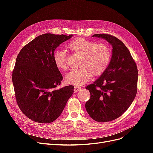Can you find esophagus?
Wrapping results in <instances>:
<instances>
[{
	"instance_id": "obj_1",
	"label": "esophagus",
	"mask_w": 153,
	"mask_h": 153,
	"mask_svg": "<svg viewBox=\"0 0 153 153\" xmlns=\"http://www.w3.org/2000/svg\"><path fill=\"white\" fill-rule=\"evenodd\" d=\"M81 89V87H79L78 86H75V88H74V92H77L78 91Z\"/></svg>"
}]
</instances>
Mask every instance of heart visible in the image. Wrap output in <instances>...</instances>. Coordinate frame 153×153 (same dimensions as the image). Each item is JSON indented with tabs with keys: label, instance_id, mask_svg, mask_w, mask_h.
I'll return each mask as SVG.
<instances>
[{
	"label": "heart",
	"instance_id": "b5f03b06",
	"mask_svg": "<svg viewBox=\"0 0 153 153\" xmlns=\"http://www.w3.org/2000/svg\"><path fill=\"white\" fill-rule=\"evenodd\" d=\"M67 47L74 53L81 56L79 66L66 76L67 84L80 86L89 82L92 76H98L105 72L112 57L109 46L105 43H96L82 38H76L69 43ZM53 61L56 67L61 70L68 69V55L63 50L55 51Z\"/></svg>",
	"mask_w": 153,
	"mask_h": 153
}]
</instances>
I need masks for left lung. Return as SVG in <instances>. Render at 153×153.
I'll use <instances>...</instances> for the list:
<instances>
[{
	"instance_id": "1",
	"label": "left lung",
	"mask_w": 153,
	"mask_h": 153,
	"mask_svg": "<svg viewBox=\"0 0 153 153\" xmlns=\"http://www.w3.org/2000/svg\"><path fill=\"white\" fill-rule=\"evenodd\" d=\"M94 36L112 45V56L105 72L85 87L91 94L85 108L94 121L105 123L119 117L132 103L137 92L138 69L129 50L121 40L108 34Z\"/></svg>"
}]
</instances>
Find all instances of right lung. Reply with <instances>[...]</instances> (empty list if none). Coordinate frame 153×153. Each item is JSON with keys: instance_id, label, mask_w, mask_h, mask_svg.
I'll list each match as a JSON object with an SVG mask.
<instances>
[{"instance_id": "right-lung-1", "label": "right lung", "mask_w": 153, "mask_h": 153, "mask_svg": "<svg viewBox=\"0 0 153 153\" xmlns=\"http://www.w3.org/2000/svg\"><path fill=\"white\" fill-rule=\"evenodd\" d=\"M72 36L40 35L18 55L12 73L15 96L18 107L32 121L52 123L73 93V85L57 89L62 76L53 61L55 50Z\"/></svg>"}]
</instances>
